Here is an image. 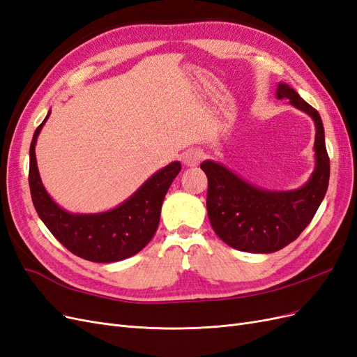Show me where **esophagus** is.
Wrapping results in <instances>:
<instances>
[{
  "mask_svg": "<svg viewBox=\"0 0 357 357\" xmlns=\"http://www.w3.org/2000/svg\"><path fill=\"white\" fill-rule=\"evenodd\" d=\"M202 158H204L202 150L190 149V150H188L185 155H183V162H185L188 167H195L202 160Z\"/></svg>",
  "mask_w": 357,
  "mask_h": 357,
  "instance_id": "esophagus-1",
  "label": "esophagus"
}]
</instances>
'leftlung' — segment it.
Masks as SVG:
<instances>
[{
    "mask_svg": "<svg viewBox=\"0 0 357 357\" xmlns=\"http://www.w3.org/2000/svg\"><path fill=\"white\" fill-rule=\"evenodd\" d=\"M278 100H289L316 123V168L304 186L274 192L244 181L214 160H204L208 178L207 211L214 232L236 250L273 253L295 241L314 218L329 185V156L320 114L286 83L277 88Z\"/></svg>",
    "mask_w": 357,
    "mask_h": 357,
    "instance_id": "left-lung-1",
    "label": "left lung"
}]
</instances>
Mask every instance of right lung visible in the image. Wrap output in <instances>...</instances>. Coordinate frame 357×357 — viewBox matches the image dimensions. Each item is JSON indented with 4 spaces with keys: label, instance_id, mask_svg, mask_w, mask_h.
Returning <instances> with one entry per match:
<instances>
[{
    "label": "right lung",
    "instance_id": "add662e5",
    "mask_svg": "<svg viewBox=\"0 0 357 357\" xmlns=\"http://www.w3.org/2000/svg\"><path fill=\"white\" fill-rule=\"evenodd\" d=\"M49 116L50 112L36 129L29 147V189L40 219L63 247L86 261L110 264L137 255L153 238L162 202L181 164L171 162L155 172L132 197L113 210L96 214L68 213L50 198L38 174L36 143Z\"/></svg>",
    "mask_w": 357,
    "mask_h": 357
}]
</instances>
